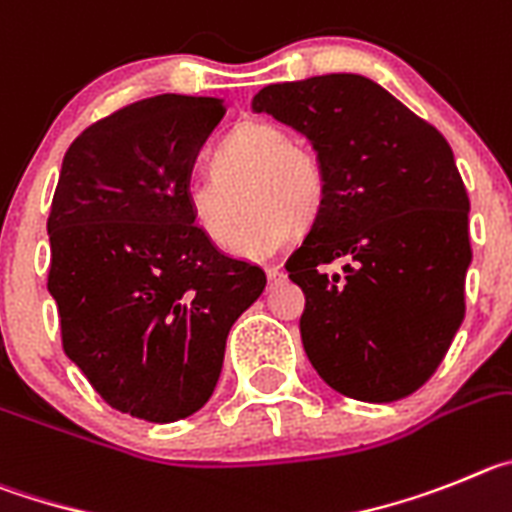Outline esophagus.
I'll return each mask as SVG.
<instances>
[{
    "label": "esophagus",
    "instance_id": "1",
    "mask_svg": "<svg viewBox=\"0 0 512 512\" xmlns=\"http://www.w3.org/2000/svg\"><path fill=\"white\" fill-rule=\"evenodd\" d=\"M265 273H267V283L270 285H278L280 280H283V270H280L278 265H267Z\"/></svg>",
    "mask_w": 512,
    "mask_h": 512
}]
</instances>
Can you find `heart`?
<instances>
[{
    "label": "heart",
    "mask_w": 512,
    "mask_h": 512,
    "mask_svg": "<svg viewBox=\"0 0 512 512\" xmlns=\"http://www.w3.org/2000/svg\"><path fill=\"white\" fill-rule=\"evenodd\" d=\"M211 181L186 188L191 224L209 245H237L245 200L251 222L239 239L242 255L270 252L319 216L324 204V170L306 145L270 122H245L224 137L209 158Z\"/></svg>",
    "instance_id": "b5f03b06"
}]
</instances>
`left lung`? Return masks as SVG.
I'll return each mask as SVG.
<instances>
[{"instance_id":"1","label":"left lung","mask_w":512,"mask_h":512,"mask_svg":"<svg viewBox=\"0 0 512 512\" xmlns=\"http://www.w3.org/2000/svg\"><path fill=\"white\" fill-rule=\"evenodd\" d=\"M311 142L324 204L288 278L306 308L301 339L336 393L390 403L441 365L464 319L469 199L436 127L359 73L273 84L252 96ZM345 262L342 274L323 265Z\"/></svg>"}]
</instances>
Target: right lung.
I'll use <instances>...</instances> for the list:
<instances>
[{
    "mask_svg": "<svg viewBox=\"0 0 512 512\" xmlns=\"http://www.w3.org/2000/svg\"><path fill=\"white\" fill-rule=\"evenodd\" d=\"M224 99L163 94L73 140L48 216L63 349L112 408L150 423L214 393L234 321L265 273L191 224L186 188Z\"/></svg>",
    "mask_w": 512,
    "mask_h": 512,
    "instance_id": "right-lung-1",
    "label": "right lung"
}]
</instances>
